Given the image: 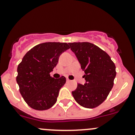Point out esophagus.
<instances>
[{
  "instance_id": "esophagus-1",
  "label": "esophagus",
  "mask_w": 135,
  "mask_h": 135,
  "mask_svg": "<svg viewBox=\"0 0 135 135\" xmlns=\"http://www.w3.org/2000/svg\"><path fill=\"white\" fill-rule=\"evenodd\" d=\"M66 81H67V82H69V81H70V80H69V78H67V79H66Z\"/></svg>"
}]
</instances>
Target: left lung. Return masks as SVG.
I'll return each mask as SVG.
<instances>
[{
	"instance_id": "8db88e82",
	"label": "left lung",
	"mask_w": 135,
	"mask_h": 135,
	"mask_svg": "<svg viewBox=\"0 0 135 135\" xmlns=\"http://www.w3.org/2000/svg\"><path fill=\"white\" fill-rule=\"evenodd\" d=\"M85 73L86 83L78 84L72 92L80 106L87 108L97 107L105 100L114 85L115 66L107 53L89 42L69 43Z\"/></svg>"
}]
</instances>
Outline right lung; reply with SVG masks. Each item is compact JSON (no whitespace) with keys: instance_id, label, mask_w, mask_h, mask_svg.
Segmentation results:
<instances>
[{"instance_id":"1","label":"right lung","mask_w":135,"mask_h":135,"mask_svg":"<svg viewBox=\"0 0 135 135\" xmlns=\"http://www.w3.org/2000/svg\"><path fill=\"white\" fill-rule=\"evenodd\" d=\"M69 48L65 42L40 44L31 48L19 64L16 81L21 96L31 108L46 110L56 103L66 78L55 79L50 73L57 65L60 55Z\"/></svg>"}]
</instances>
